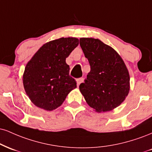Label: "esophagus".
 Here are the masks:
<instances>
[{"mask_svg":"<svg viewBox=\"0 0 152 152\" xmlns=\"http://www.w3.org/2000/svg\"><path fill=\"white\" fill-rule=\"evenodd\" d=\"M83 81H84V78H78V79L76 80V81H77V85H78V86H79L80 84H81V83H83Z\"/></svg>","mask_w":152,"mask_h":152,"instance_id":"1","label":"esophagus"}]
</instances>
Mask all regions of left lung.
Wrapping results in <instances>:
<instances>
[{
  "label": "left lung",
  "instance_id": "left-lung-1",
  "mask_svg": "<svg viewBox=\"0 0 152 152\" xmlns=\"http://www.w3.org/2000/svg\"><path fill=\"white\" fill-rule=\"evenodd\" d=\"M80 46L91 66L80 91L96 112L113 110L129 94V74L125 62L114 49L98 39L81 38Z\"/></svg>",
  "mask_w": 152,
  "mask_h": 152
}]
</instances>
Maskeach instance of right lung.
I'll list each match as a JSON object with an SVG mask.
<instances>
[{
    "instance_id": "right-lung-1",
    "label": "right lung",
    "mask_w": 152,
    "mask_h": 152,
    "mask_svg": "<svg viewBox=\"0 0 152 152\" xmlns=\"http://www.w3.org/2000/svg\"><path fill=\"white\" fill-rule=\"evenodd\" d=\"M78 45L75 37H61L40 47L25 66L23 86L26 94L37 107L51 111L59 107L67 95L76 88L69 76L67 58Z\"/></svg>"
}]
</instances>
